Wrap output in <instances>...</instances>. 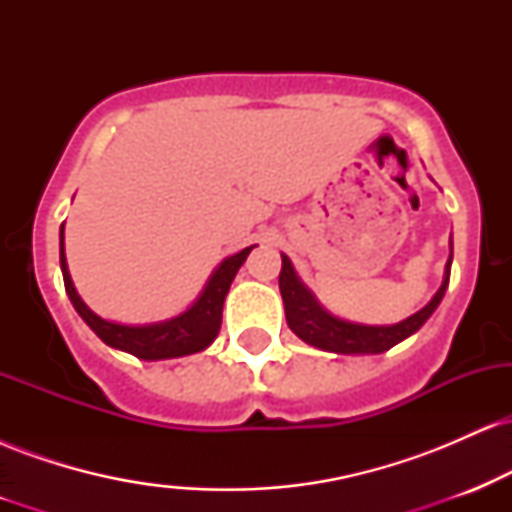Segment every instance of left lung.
Here are the masks:
<instances>
[{
  "label": "left lung",
  "instance_id": "obj_1",
  "mask_svg": "<svg viewBox=\"0 0 512 512\" xmlns=\"http://www.w3.org/2000/svg\"><path fill=\"white\" fill-rule=\"evenodd\" d=\"M452 267V240H450V260L445 262L443 284L436 291V296L428 301L424 308L416 310L407 320L395 322V325H361V322H349L344 317L332 315L315 298V293L303 284L301 276L296 274L291 260L281 255V274H279V291L284 298L286 322L291 332L305 344L315 349L332 351V354H349V356H366V354H383L392 346L404 342L414 332L424 327V322L436 313V308L443 301L445 289L450 281Z\"/></svg>",
  "mask_w": 512,
  "mask_h": 512
}]
</instances>
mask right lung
Masks as SVG:
<instances>
[{"label": "right lung", "mask_w": 512, "mask_h": 512, "mask_svg": "<svg viewBox=\"0 0 512 512\" xmlns=\"http://www.w3.org/2000/svg\"><path fill=\"white\" fill-rule=\"evenodd\" d=\"M252 248L255 245L226 257L211 272L202 293L195 298V303L187 310H182L180 315L168 317V320L161 322H149V325H122V322L105 320V317L96 315L81 301V296L74 289L72 276H69L67 257H64V223L60 228V267L64 276V289H67L74 310L110 349L125 351V354L142 358V361H163V358L197 354V351H204L219 337L223 301H226V293L231 289L238 269L248 260Z\"/></svg>", "instance_id": "obj_1"}]
</instances>
